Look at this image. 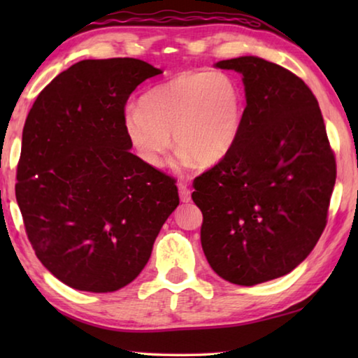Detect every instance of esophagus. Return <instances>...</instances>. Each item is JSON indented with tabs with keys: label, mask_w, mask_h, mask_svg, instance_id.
<instances>
[{
	"label": "esophagus",
	"mask_w": 358,
	"mask_h": 358,
	"mask_svg": "<svg viewBox=\"0 0 358 358\" xmlns=\"http://www.w3.org/2000/svg\"><path fill=\"white\" fill-rule=\"evenodd\" d=\"M178 192H180V201L181 202H185V203L191 202V191H189V187H187L186 185L180 183L178 185Z\"/></svg>",
	"instance_id": "1"
}]
</instances>
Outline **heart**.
Segmentation results:
<instances>
[{"label": "heart", "mask_w": 358, "mask_h": 358, "mask_svg": "<svg viewBox=\"0 0 358 358\" xmlns=\"http://www.w3.org/2000/svg\"><path fill=\"white\" fill-rule=\"evenodd\" d=\"M243 120V94L232 77L220 71H187L150 88L141 107H128L123 131L132 150L159 167L172 137L181 166L194 161L215 166L237 142Z\"/></svg>", "instance_id": "heart-1"}]
</instances>
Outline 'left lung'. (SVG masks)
I'll use <instances>...</instances> for the list:
<instances>
[{
    "mask_svg": "<svg viewBox=\"0 0 358 358\" xmlns=\"http://www.w3.org/2000/svg\"><path fill=\"white\" fill-rule=\"evenodd\" d=\"M241 74L246 107L229 155L194 180L201 241L217 276L276 280L314 250L327 224L335 156L317 99L301 78L259 57L217 62Z\"/></svg>",
    "mask_w": 358,
    "mask_h": 358,
    "instance_id": "obj_1",
    "label": "left lung"
}]
</instances>
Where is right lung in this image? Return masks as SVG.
Segmentation results:
<instances>
[{"instance_id": "1", "label": "right lung", "mask_w": 358, "mask_h": 358, "mask_svg": "<svg viewBox=\"0 0 358 358\" xmlns=\"http://www.w3.org/2000/svg\"><path fill=\"white\" fill-rule=\"evenodd\" d=\"M162 74L142 59H83L39 93L22 134L15 197L36 256L66 286L113 292L147 265L178 207L175 180L131 153L126 101Z\"/></svg>"}]
</instances>
